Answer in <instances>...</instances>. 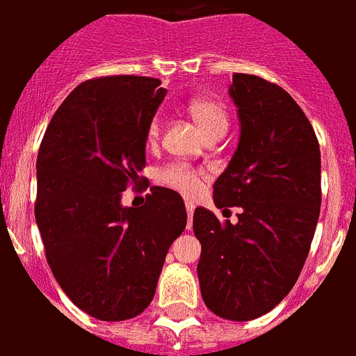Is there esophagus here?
Instances as JSON below:
<instances>
[{
  "label": "esophagus",
  "instance_id": "obj_1",
  "mask_svg": "<svg viewBox=\"0 0 356 356\" xmlns=\"http://www.w3.org/2000/svg\"><path fill=\"white\" fill-rule=\"evenodd\" d=\"M186 211H187V220H189V226H191L193 213H195V204L191 200H186Z\"/></svg>",
  "mask_w": 356,
  "mask_h": 356
}]
</instances>
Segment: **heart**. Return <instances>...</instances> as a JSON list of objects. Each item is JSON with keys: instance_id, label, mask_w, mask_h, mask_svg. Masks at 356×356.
<instances>
[{"instance_id": "heart-1", "label": "heart", "mask_w": 356, "mask_h": 356, "mask_svg": "<svg viewBox=\"0 0 356 356\" xmlns=\"http://www.w3.org/2000/svg\"><path fill=\"white\" fill-rule=\"evenodd\" d=\"M189 112H191L193 119L198 123V127H200L202 132L206 134V136L217 132L226 134L227 113L218 101L202 97L193 99L189 102ZM147 136H149L150 143L160 138V118H154L150 121ZM204 178H206L204 170L195 169L191 165L181 163V161L165 165V167L158 170V181H160L161 186L170 187V189H175V191L186 196L198 195L202 191Z\"/></svg>"}]
</instances>
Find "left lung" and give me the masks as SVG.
<instances>
[{
    "mask_svg": "<svg viewBox=\"0 0 356 356\" xmlns=\"http://www.w3.org/2000/svg\"><path fill=\"white\" fill-rule=\"evenodd\" d=\"M229 97L241 138L213 200L241 211L232 224L196 207V272L209 311L248 322L272 311L300 277L320 217L322 161L312 124L283 88L235 73Z\"/></svg>",
    "mask_w": 356,
    "mask_h": 356,
    "instance_id": "8db88e82",
    "label": "left lung"
}]
</instances>
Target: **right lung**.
I'll return each mask as SVG.
<instances>
[{
  "label": "right lung",
  "instance_id": "right-lung-1",
  "mask_svg": "<svg viewBox=\"0 0 356 356\" xmlns=\"http://www.w3.org/2000/svg\"><path fill=\"white\" fill-rule=\"evenodd\" d=\"M160 86L136 75L82 82L38 150L34 217L45 257L67 298L102 322L150 305L165 255L187 224L181 196L167 187H150L145 206H121L145 167L150 121L167 93Z\"/></svg>",
  "mask_w": 356,
  "mask_h": 356
}]
</instances>
